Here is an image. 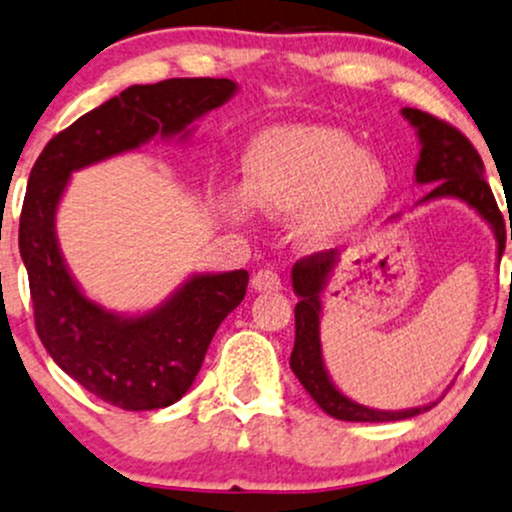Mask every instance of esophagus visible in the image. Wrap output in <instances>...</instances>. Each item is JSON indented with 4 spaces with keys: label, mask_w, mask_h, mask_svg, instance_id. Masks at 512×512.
I'll use <instances>...</instances> for the list:
<instances>
[{
    "label": "esophagus",
    "mask_w": 512,
    "mask_h": 512,
    "mask_svg": "<svg viewBox=\"0 0 512 512\" xmlns=\"http://www.w3.org/2000/svg\"><path fill=\"white\" fill-rule=\"evenodd\" d=\"M252 288H255V291H260V293L279 291L281 279L276 276V272H272V269H260V272L252 276Z\"/></svg>",
    "instance_id": "esophagus-1"
}]
</instances>
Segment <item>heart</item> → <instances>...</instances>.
<instances>
[{
    "mask_svg": "<svg viewBox=\"0 0 512 512\" xmlns=\"http://www.w3.org/2000/svg\"><path fill=\"white\" fill-rule=\"evenodd\" d=\"M391 171L384 159L357 147L346 131L319 123L269 128L243 152V188L219 193L231 224H245L250 207L269 217H293L298 243L331 248L384 205Z\"/></svg>",
    "mask_w": 512,
    "mask_h": 512,
    "instance_id": "heart-1",
    "label": "heart"
}]
</instances>
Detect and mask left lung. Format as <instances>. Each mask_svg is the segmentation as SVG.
I'll list each match as a JSON object with an SVG mask.
<instances>
[{"mask_svg": "<svg viewBox=\"0 0 512 512\" xmlns=\"http://www.w3.org/2000/svg\"><path fill=\"white\" fill-rule=\"evenodd\" d=\"M400 114L415 128L422 147L415 166V183L417 186H429V193L417 205L441 200V197H453V200L465 202L491 226L496 238V257L501 262L503 250H506V224H503L494 193H491L489 183L484 178V162L479 152L474 150L463 133L455 131L453 126L439 121L432 114L412 107H405ZM396 219L398 217H391V221ZM338 262H341V255L336 250L317 252V255L295 262L291 272L293 291L298 295V305H295V346L291 353L293 374L319 408L326 415L336 417V420L396 422L427 412L434 403L405 410L369 408V405L355 403L346 393L338 391L334 381H331L324 365L319 324H322V295Z\"/></svg>", "mask_w": 512, "mask_h": 512, "instance_id": "8db88e82", "label": "left lung"}]
</instances>
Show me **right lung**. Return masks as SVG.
<instances>
[{
  "label": "right lung",
  "mask_w": 512,
  "mask_h": 512,
  "mask_svg": "<svg viewBox=\"0 0 512 512\" xmlns=\"http://www.w3.org/2000/svg\"><path fill=\"white\" fill-rule=\"evenodd\" d=\"M238 92L229 78L131 85L49 140L28 178L18 250L35 329L52 360L85 391L121 410H157L186 396L219 324L245 298L248 272L190 274L140 315L107 310L80 291L57 238V209L73 171L150 140H183Z\"/></svg>",
  "instance_id": "obj_1"
}]
</instances>
